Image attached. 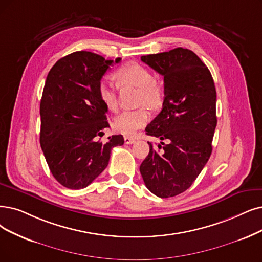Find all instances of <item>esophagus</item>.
I'll return each mask as SVG.
<instances>
[{
  "instance_id": "1",
  "label": "esophagus",
  "mask_w": 262,
  "mask_h": 262,
  "mask_svg": "<svg viewBox=\"0 0 262 262\" xmlns=\"http://www.w3.org/2000/svg\"><path fill=\"white\" fill-rule=\"evenodd\" d=\"M123 140H124L125 144H133L137 139H135L134 137H129V135H125V137L123 138Z\"/></svg>"
}]
</instances>
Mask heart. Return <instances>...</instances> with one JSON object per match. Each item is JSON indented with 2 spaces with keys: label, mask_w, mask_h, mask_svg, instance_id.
Segmentation results:
<instances>
[{
  "label": "heart",
  "mask_w": 262,
  "mask_h": 262,
  "mask_svg": "<svg viewBox=\"0 0 262 262\" xmlns=\"http://www.w3.org/2000/svg\"><path fill=\"white\" fill-rule=\"evenodd\" d=\"M114 79L118 87H134L139 89V103L149 107L159 106L163 99V89L154 79L148 69L137 63L128 62L114 72ZM98 95L106 108L116 110L118 100L114 86L106 80H102L98 87ZM149 120V113L145 107L133 111H123L114 120V127L123 134H133L144 127Z\"/></svg>",
  "instance_id": "1"
}]
</instances>
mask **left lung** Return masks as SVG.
<instances>
[{"label":"left lung","instance_id":"8db88e82","mask_svg":"<svg viewBox=\"0 0 262 262\" xmlns=\"http://www.w3.org/2000/svg\"><path fill=\"white\" fill-rule=\"evenodd\" d=\"M141 60L164 80L162 111L145 131L167 143L155 147L148 142L149 154L140 172L154 194L175 196L192 185L212 154L217 124L214 80L210 70L189 49L179 47L142 56Z\"/></svg>","mask_w":262,"mask_h":262}]
</instances>
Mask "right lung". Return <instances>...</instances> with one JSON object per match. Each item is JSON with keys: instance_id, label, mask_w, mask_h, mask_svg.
I'll return each mask as SVG.
<instances>
[{"instance_id": "right-lung-1", "label": "right lung", "mask_w": 262, "mask_h": 262, "mask_svg": "<svg viewBox=\"0 0 262 262\" xmlns=\"http://www.w3.org/2000/svg\"><path fill=\"white\" fill-rule=\"evenodd\" d=\"M113 63L93 52L76 51L58 60L47 75L39 142L51 174L69 189L90 185L105 170L112 148L124 142L122 135L98 140L110 127L98 87Z\"/></svg>"}]
</instances>
